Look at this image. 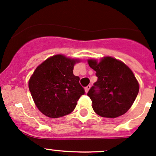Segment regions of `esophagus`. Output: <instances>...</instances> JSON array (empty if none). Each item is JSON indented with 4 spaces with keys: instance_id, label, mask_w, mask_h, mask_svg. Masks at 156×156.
<instances>
[{
    "instance_id": "esophagus-1",
    "label": "esophagus",
    "mask_w": 156,
    "mask_h": 156,
    "mask_svg": "<svg viewBox=\"0 0 156 156\" xmlns=\"http://www.w3.org/2000/svg\"><path fill=\"white\" fill-rule=\"evenodd\" d=\"M90 85H88V86H87V87H85V92L86 93L88 92V90H90Z\"/></svg>"
}]
</instances>
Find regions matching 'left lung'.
Segmentation results:
<instances>
[{"instance_id":"1","label":"left lung","mask_w":156,"mask_h":156,"mask_svg":"<svg viewBox=\"0 0 156 156\" xmlns=\"http://www.w3.org/2000/svg\"><path fill=\"white\" fill-rule=\"evenodd\" d=\"M88 64L97 77L87 93L94 112L105 118H116L127 112L139 92V84L132 71L109 56L99 63L90 59Z\"/></svg>"}]
</instances>
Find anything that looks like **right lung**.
Instances as JSON below:
<instances>
[{
	"mask_svg": "<svg viewBox=\"0 0 156 156\" xmlns=\"http://www.w3.org/2000/svg\"><path fill=\"white\" fill-rule=\"evenodd\" d=\"M78 60L62 55L48 58L37 67L29 82V90L37 108L50 118H59L75 109L85 94L79 77L73 74Z\"/></svg>",
	"mask_w": 156,
	"mask_h": 156,
	"instance_id": "obj_1",
	"label": "right lung"
}]
</instances>
